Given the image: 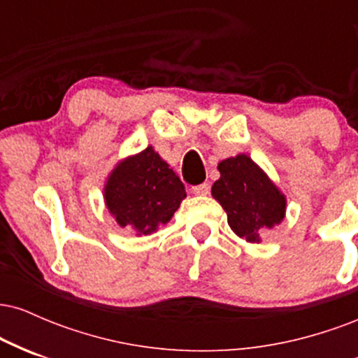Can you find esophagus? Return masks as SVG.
<instances>
[{
    "mask_svg": "<svg viewBox=\"0 0 358 358\" xmlns=\"http://www.w3.org/2000/svg\"><path fill=\"white\" fill-rule=\"evenodd\" d=\"M208 192H210V185L208 183H202V185H196V187H192L193 195H208Z\"/></svg>",
    "mask_w": 358,
    "mask_h": 358,
    "instance_id": "esophagus-1",
    "label": "esophagus"
}]
</instances>
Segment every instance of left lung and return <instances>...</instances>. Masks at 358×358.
<instances>
[{
	"mask_svg": "<svg viewBox=\"0 0 358 358\" xmlns=\"http://www.w3.org/2000/svg\"><path fill=\"white\" fill-rule=\"evenodd\" d=\"M217 168L220 178L212 185V196L227 213L229 225L241 239L261 242L262 232L285 219V193L244 153L222 159Z\"/></svg>",
	"mask_w": 358,
	"mask_h": 358,
	"instance_id": "8db88e82",
	"label": "left lung"
}]
</instances>
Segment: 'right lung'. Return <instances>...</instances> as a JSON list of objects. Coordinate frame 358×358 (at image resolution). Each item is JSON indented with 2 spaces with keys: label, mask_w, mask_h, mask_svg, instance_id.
Listing matches in <instances>:
<instances>
[{
  "label": "right lung",
  "mask_w": 358,
  "mask_h": 358,
  "mask_svg": "<svg viewBox=\"0 0 358 358\" xmlns=\"http://www.w3.org/2000/svg\"><path fill=\"white\" fill-rule=\"evenodd\" d=\"M187 196L183 183L153 146L127 156L110 171L104 202L119 227L148 236L171 220Z\"/></svg>",
  "instance_id": "right-lung-1"
}]
</instances>
